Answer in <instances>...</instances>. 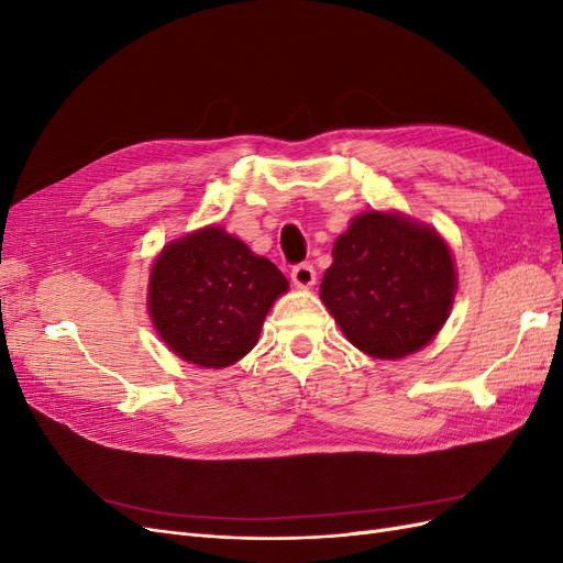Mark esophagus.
<instances>
[{
  "label": "esophagus",
  "mask_w": 563,
  "mask_h": 563,
  "mask_svg": "<svg viewBox=\"0 0 563 563\" xmlns=\"http://www.w3.org/2000/svg\"><path fill=\"white\" fill-rule=\"evenodd\" d=\"M291 279L300 288H310L317 282V272H314V267L310 263H300V265H296L291 269Z\"/></svg>",
  "instance_id": "esophagus-1"
}]
</instances>
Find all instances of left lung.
I'll use <instances>...</instances> for the list:
<instances>
[{"label": "left lung", "mask_w": 563, "mask_h": 563, "mask_svg": "<svg viewBox=\"0 0 563 563\" xmlns=\"http://www.w3.org/2000/svg\"><path fill=\"white\" fill-rule=\"evenodd\" d=\"M455 269L441 236L395 213L356 216L333 246L321 300L352 345L399 360L428 345L453 305Z\"/></svg>", "instance_id": "obj_1"}]
</instances>
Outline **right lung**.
<instances>
[{"mask_svg": "<svg viewBox=\"0 0 563 563\" xmlns=\"http://www.w3.org/2000/svg\"><path fill=\"white\" fill-rule=\"evenodd\" d=\"M286 277L220 228L168 244L150 275V314L164 343L185 362L223 368L258 343Z\"/></svg>", "mask_w": 563, "mask_h": 563, "instance_id": "add662e5", "label": "right lung"}]
</instances>
